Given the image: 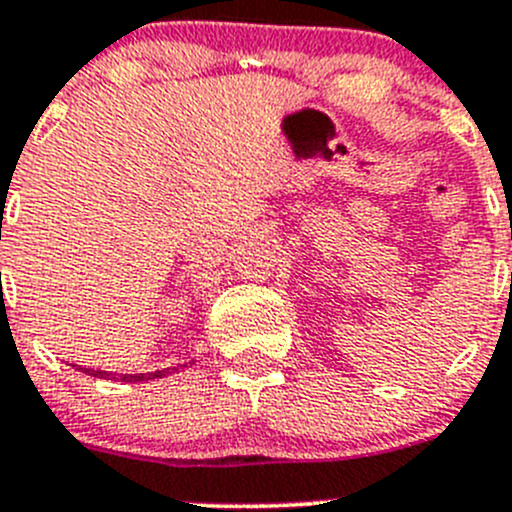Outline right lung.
Listing matches in <instances>:
<instances>
[{"instance_id": "1", "label": "right lung", "mask_w": 512, "mask_h": 512, "mask_svg": "<svg viewBox=\"0 0 512 512\" xmlns=\"http://www.w3.org/2000/svg\"><path fill=\"white\" fill-rule=\"evenodd\" d=\"M80 371L90 376H98V379H121V381H148V379H161V376L171 374L169 369L154 371V374H113V371H98V369H80Z\"/></svg>"}]
</instances>
